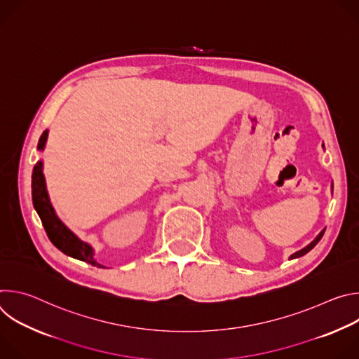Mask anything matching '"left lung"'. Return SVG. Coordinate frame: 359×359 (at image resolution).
<instances>
[{
	"label": "left lung",
	"instance_id": "left-lung-1",
	"mask_svg": "<svg viewBox=\"0 0 359 359\" xmlns=\"http://www.w3.org/2000/svg\"><path fill=\"white\" fill-rule=\"evenodd\" d=\"M323 147H324V144H323ZM332 189H334V184L331 183V190H332ZM324 231H325V230H323V231H321V233H320V234H318V236H317V237H316V238H314V240H313V241H311L309 245H305L304 248H301V250L295 251L294 254H291V255H290V260H292V259H298V257H301V255H304V254L309 252L310 250H313V248L317 245V243H318V241L323 238V236H324Z\"/></svg>",
	"mask_w": 359,
	"mask_h": 359
}]
</instances>
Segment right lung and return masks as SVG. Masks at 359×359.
I'll return each mask as SVG.
<instances>
[{
    "label": "right lung",
    "instance_id": "right-lung-1",
    "mask_svg": "<svg viewBox=\"0 0 359 359\" xmlns=\"http://www.w3.org/2000/svg\"><path fill=\"white\" fill-rule=\"evenodd\" d=\"M46 139H48V130H43V133L39 137L38 146H36V149L39 151H42L45 149ZM31 187H32L34 209L36 210L50 243H53L58 250H61L64 254L69 255V257L89 263L96 267H102L93 257L95 251H93L92 245L86 241H82L57 216L55 209L53 208V204H50L49 194L46 190L42 161H38L36 165L34 166Z\"/></svg>",
    "mask_w": 359,
    "mask_h": 359
}]
</instances>
